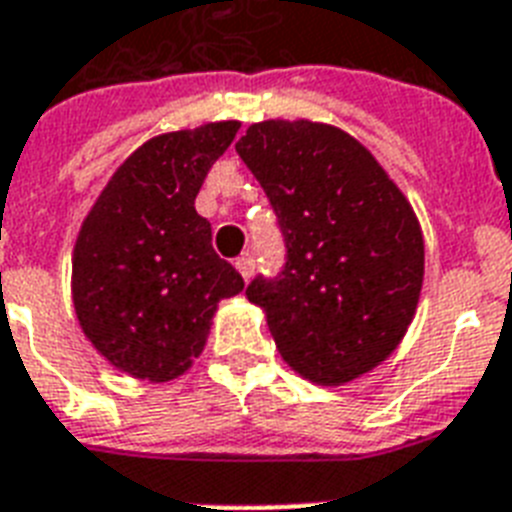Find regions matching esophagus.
<instances>
[{"instance_id":"34e87169","label":"esophagus","mask_w":512,"mask_h":512,"mask_svg":"<svg viewBox=\"0 0 512 512\" xmlns=\"http://www.w3.org/2000/svg\"><path fill=\"white\" fill-rule=\"evenodd\" d=\"M236 270L242 273L244 281H249V278H252V273H255V257L252 255L239 257V260H236Z\"/></svg>"}]
</instances>
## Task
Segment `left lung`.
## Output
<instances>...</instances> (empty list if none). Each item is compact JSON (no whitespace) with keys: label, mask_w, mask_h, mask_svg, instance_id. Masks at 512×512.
I'll return each instance as SVG.
<instances>
[{"label":"left lung","mask_w":512,"mask_h":512,"mask_svg":"<svg viewBox=\"0 0 512 512\" xmlns=\"http://www.w3.org/2000/svg\"><path fill=\"white\" fill-rule=\"evenodd\" d=\"M286 236V268L255 278L284 363L321 386L350 384L392 355L421 299L426 244L410 199L347 131L260 120L236 141Z\"/></svg>","instance_id":"left-lung-1"}]
</instances>
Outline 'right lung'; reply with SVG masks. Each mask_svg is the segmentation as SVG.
<instances>
[{
  "label": "right lung",
  "mask_w": 512,
  "mask_h": 512,
  "mask_svg": "<svg viewBox=\"0 0 512 512\" xmlns=\"http://www.w3.org/2000/svg\"><path fill=\"white\" fill-rule=\"evenodd\" d=\"M239 126L218 120L152 136L83 218L70 297L83 336L115 371L152 384L184 376L205 350L220 299L244 289L194 207Z\"/></svg>",
  "instance_id": "right-lung-1"
}]
</instances>
